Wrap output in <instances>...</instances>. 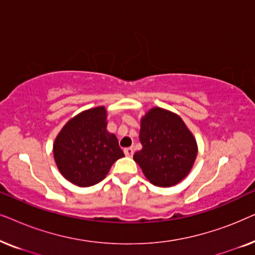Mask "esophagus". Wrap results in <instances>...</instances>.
<instances>
[{
	"label": "esophagus",
	"instance_id": "34e87169",
	"mask_svg": "<svg viewBox=\"0 0 255 255\" xmlns=\"http://www.w3.org/2000/svg\"><path fill=\"white\" fill-rule=\"evenodd\" d=\"M133 147H128V148H125L124 149V153H125V155L127 156H132L133 155Z\"/></svg>",
	"mask_w": 255,
	"mask_h": 255
}]
</instances>
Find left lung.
Instances as JSON below:
<instances>
[{
    "mask_svg": "<svg viewBox=\"0 0 255 255\" xmlns=\"http://www.w3.org/2000/svg\"><path fill=\"white\" fill-rule=\"evenodd\" d=\"M139 140L142 148L133 160L149 182L172 187L190 172L197 155V144L180 116L152 108L140 122Z\"/></svg>",
    "mask_w": 255,
    "mask_h": 255,
    "instance_id": "left-lung-1",
    "label": "left lung"
}]
</instances>
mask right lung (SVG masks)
I'll return each instance as SVG.
<instances>
[{
	"instance_id": "obj_1",
	"label": "right lung",
	"mask_w": 255,
	"mask_h": 255,
	"mask_svg": "<svg viewBox=\"0 0 255 255\" xmlns=\"http://www.w3.org/2000/svg\"><path fill=\"white\" fill-rule=\"evenodd\" d=\"M59 172L69 182L90 187L102 181L114 162L123 158L116 135L107 130V110L96 107L68 121L53 144Z\"/></svg>"
}]
</instances>
